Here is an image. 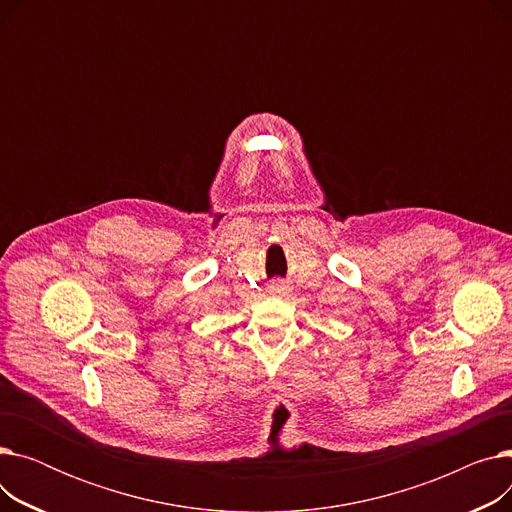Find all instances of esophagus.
Instances as JSON below:
<instances>
[{
	"instance_id": "esophagus-1",
	"label": "esophagus",
	"mask_w": 512,
	"mask_h": 512,
	"mask_svg": "<svg viewBox=\"0 0 512 512\" xmlns=\"http://www.w3.org/2000/svg\"><path fill=\"white\" fill-rule=\"evenodd\" d=\"M270 292H274V294H284V292H286V286H284V282H280V280L272 282V284H270Z\"/></svg>"
}]
</instances>
